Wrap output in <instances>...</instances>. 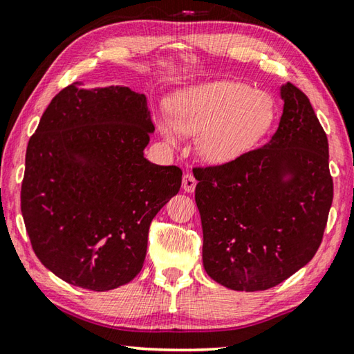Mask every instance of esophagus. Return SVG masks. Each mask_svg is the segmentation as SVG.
Masks as SVG:
<instances>
[{"mask_svg": "<svg viewBox=\"0 0 354 354\" xmlns=\"http://www.w3.org/2000/svg\"><path fill=\"white\" fill-rule=\"evenodd\" d=\"M196 186H197V180L196 177L191 174V172H186L183 176V189L186 192H194L196 191Z\"/></svg>", "mask_w": 354, "mask_h": 354, "instance_id": "esophagus-1", "label": "esophagus"}]
</instances>
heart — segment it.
Returning a JSON list of instances; mask_svg holds the SVG:
<instances>
[{
	"label": "heart",
	"mask_w": 354,
	"mask_h": 354,
	"mask_svg": "<svg viewBox=\"0 0 354 354\" xmlns=\"http://www.w3.org/2000/svg\"><path fill=\"white\" fill-rule=\"evenodd\" d=\"M172 122L160 131L176 143L180 134L196 136L206 162L226 163L250 151L271 128L274 103L263 91L237 82H214L185 89L171 103Z\"/></svg>",
	"instance_id": "1"
}]
</instances>
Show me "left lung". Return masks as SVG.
Wrapping results in <instances>:
<instances>
[{"instance_id": "left-lung-1", "label": "left lung", "mask_w": 354, "mask_h": 354, "mask_svg": "<svg viewBox=\"0 0 354 354\" xmlns=\"http://www.w3.org/2000/svg\"><path fill=\"white\" fill-rule=\"evenodd\" d=\"M281 94L268 143L194 172L205 271L236 291L272 288L308 263L333 202L325 131L301 89L288 82Z\"/></svg>"}]
</instances>
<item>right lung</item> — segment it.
<instances>
[{
  "instance_id": "add662e5",
  "label": "right lung",
  "mask_w": 354,
  "mask_h": 354,
  "mask_svg": "<svg viewBox=\"0 0 354 354\" xmlns=\"http://www.w3.org/2000/svg\"><path fill=\"white\" fill-rule=\"evenodd\" d=\"M154 124L146 97L123 86H66L26 151L21 212L46 268L80 288L131 282L152 218L182 185L178 166L143 157Z\"/></svg>"
}]
</instances>
